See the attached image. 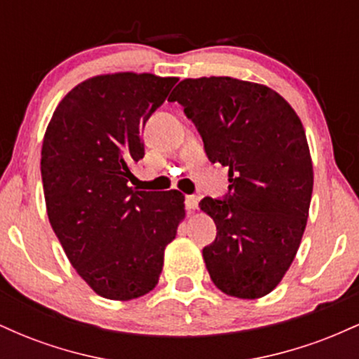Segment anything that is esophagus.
<instances>
[{
  "instance_id": "1",
  "label": "esophagus",
  "mask_w": 359,
  "mask_h": 359,
  "mask_svg": "<svg viewBox=\"0 0 359 359\" xmlns=\"http://www.w3.org/2000/svg\"><path fill=\"white\" fill-rule=\"evenodd\" d=\"M197 204H199V201H197L196 196H187V197H185V208H187L189 211H196Z\"/></svg>"
}]
</instances>
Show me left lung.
I'll use <instances>...</instances> for the list:
<instances>
[{
    "mask_svg": "<svg viewBox=\"0 0 359 359\" xmlns=\"http://www.w3.org/2000/svg\"><path fill=\"white\" fill-rule=\"evenodd\" d=\"M168 101L184 106L208 158L229 170L226 199L199 204L217 228L203 250L205 269L229 297H265L307 224L314 168L302 121L277 90L234 77L184 79Z\"/></svg>",
    "mask_w": 359,
    "mask_h": 359,
    "instance_id": "left-lung-1",
    "label": "left lung"
}]
</instances>
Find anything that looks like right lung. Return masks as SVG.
Instances as JSON below:
<instances>
[{"instance_id": "obj_1", "label": "right lung", "mask_w": 359, "mask_h": 359, "mask_svg": "<svg viewBox=\"0 0 359 359\" xmlns=\"http://www.w3.org/2000/svg\"><path fill=\"white\" fill-rule=\"evenodd\" d=\"M177 77L114 72L82 81L53 111L42 145L48 221L69 262L101 297L131 300L154 290L165 246L185 217L184 196L135 191L140 130Z\"/></svg>"}]
</instances>
